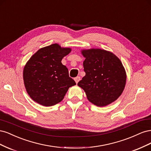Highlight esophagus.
I'll list each match as a JSON object with an SVG mask.
<instances>
[{
    "label": "esophagus",
    "mask_w": 151,
    "mask_h": 151,
    "mask_svg": "<svg viewBox=\"0 0 151 151\" xmlns=\"http://www.w3.org/2000/svg\"><path fill=\"white\" fill-rule=\"evenodd\" d=\"M80 79H81V77L78 76V77H76V78L74 79V81H76V83L77 84V83H79V81H80Z\"/></svg>",
    "instance_id": "1"
}]
</instances>
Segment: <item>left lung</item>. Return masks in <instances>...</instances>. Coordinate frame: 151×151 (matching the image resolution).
<instances>
[{"label":"left lung","instance_id":"obj_1","mask_svg":"<svg viewBox=\"0 0 151 151\" xmlns=\"http://www.w3.org/2000/svg\"><path fill=\"white\" fill-rule=\"evenodd\" d=\"M86 76L77 85L89 101L99 107L107 106L120 96L127 74L122 62L111 52L100 48L81 50Z\"/></svg>","mask_w":151,"mask_h":151}]
</instances>
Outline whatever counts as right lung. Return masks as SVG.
Instances as JSON below:
<instances>
[{"label":"right lung","mask_w":151,"mask_h":151,"mask_svg":"<svg viewBox=\"0 0 151 151\" xmlns=\"http://www.w3.org/2000/svg\"><path fill=\"white\" fill-rule=\"evenodd\" d=\"M71 50L54 43L38 50L26 62L24 84L34 101L44 106H53L62 101L70 87L76 84L61 62Z\"/></svg>","instance_id":"add662e5"}]
</instances>
